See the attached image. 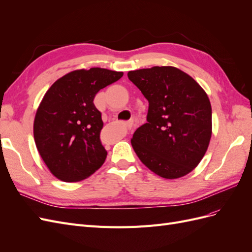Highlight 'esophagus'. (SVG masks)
Returning a JSON list of instances; mask_svg holds the SVG:
<instances>
[{
	"mask_svg": "<svg viewBox=\"0 0 252 252\" xmlns=\"http://www.w3.org/2000/svg\"><path fill=\"white\" fill-rule=\"evenodd\" d=\"M125 125H126V127L129 129V130H130V129L132 128V123H131V122H129V123H126Z\"/></svg>",
	"mask_w": 252,
	"mask_h": 252,
	"instance_id": "obj_1",
	"label": "esophagus"
}]
</instances>
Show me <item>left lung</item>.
<instances>
[{"mask_svg": "<svg viewBox=\"0 0 252 252\" xmlns=\"http://www.w3.org/2000/svg\"><path fill=\"white\" fill-rule=\"evenodd\" d=\"M127 75L149 103L147 123L136 129L131 139L136 156L164 179L191 172L211 139L207 94L189 74L173 66L144 68Z\"/></svg>", "mask_w": 252, "mask_h": 252, "instance_id": "8db88e82", "label": "left lung"}]
</instances>
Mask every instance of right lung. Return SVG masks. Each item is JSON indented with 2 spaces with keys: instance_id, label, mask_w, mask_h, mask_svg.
Masks as SVG:
<instances>
[{
  "instance_id": "obj_1",
  "label": "right lung",
  "mask_w": 252,
  "mask_h": 252,
  "mask_svg": "<svg viewBox=\"0 0 252 252\" xmlns=\"http://www.w3.org/2000/svg\"><path fill=\"white\" fill-rule=\"evenodd\" d=\"M123 74L100 67L73 70L44 94L35 112L33 136L45 165L57 179L85 180L104 164L107 151L100 141L104 123L94 100Z\"/></svg>"
}]
</instances>
